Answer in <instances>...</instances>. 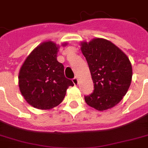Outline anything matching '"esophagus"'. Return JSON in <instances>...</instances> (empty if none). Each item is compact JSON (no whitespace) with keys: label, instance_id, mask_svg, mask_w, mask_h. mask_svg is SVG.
<instances>
[{"label":"esophagus","instance_id":"esophagus-1","mask_svg":"<svg viewBox=\"0 0 148 148\" xmlns=\"http://www.w3.org/2000/svg\"><path fill=\"white\" fill-rule=\"evenodd\" d=\"M72 81H73V83L74 84V85H77V84H78V79H77V77H74V78H73Z\"/></svg>","mask_w":148,"mask_h":148}]
</instances>
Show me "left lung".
Returning a JSON list of instances; mask_svg holds the SVG:
<instances>
[{
	"mask_svg": "<svg viewBox=\"0 0 148 148\" xmlns=\"http://www.w3.org/2000/svg\"><path fill=\"white\" fill-rule=\"evenodd\" d=\"M88 61L95 89L84 96L85 102L97 110L114 107L126 95L132 79V66L127 56L110 41L95 38L81 43Z\"/></svg>",
	"mask_w": 148,
	"mask_h": 148,
	"instance_id": "1",
	"label": "left lung"
}]
</instances>
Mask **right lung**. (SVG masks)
Instances as JSON below:
<instances>
[{
	"label": "right lung",
	"mask_w": 148,
	"mask_h": 148,
	"mask_svg": "<svg viewBox=\"0 0 148 148\" xmlns=\"http://www.w3.org/2000/svg\"><path fill=\"white\" fill-rule=\"evenodd\" d=\"M58 48L51 40L41 43L27 56L20 69V90L34 108H54L62 102L68 87L74 86L72 81L65 77L64 65L57 60Z\"/></svg>",
	"instance_id": "right-lung-1"
}]
</instances>
